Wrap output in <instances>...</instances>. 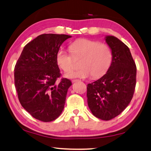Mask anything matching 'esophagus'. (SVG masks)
Here are the masks:
<instances>
[{"label": "esophagus", "mask_w": 151, "mask_h": 151, "mask_svg": "<svg viewBox=\"0 0 151 151\" xmlns=\"http://www.w3.org/2000/svg\"><path fill=\"white\" fill-rule=\"evenodd\" d=\"M78 80H77V79H74V80L72 81V83H75V82H77Z\"/></svg>", "instance_id": "34e87169"}]
</instances>
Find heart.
<instances>
[{
	"label": "heart",
	"mask_w": 151,
	"mask_h": 151,
	"mask_svg": "<svg viewBox=\"0 0 151 151\" xmlns=\"http://www.w3.org/2000/svg\"><path fill=\"white\" fill-rule=\"evenodd\" d=\"M74 58L82 57L79 63L80 68L70 70L65 76L69 78H86L103 76L109 69L112 60V53L108 45L98 41L81 39L69 46ZM57 63L64 71L69 70L73 65V58L67 51L60 48L57 53Z\"/></svg>",
	"instance_id": "b5f03b06"
}]
</instances>
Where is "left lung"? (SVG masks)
Returning <instances> with one entry per match:
<instances>
[{
    "label": "left lung",
    "mask_w": 151,
    "mask_h": 151,
    "mask_svg": "<svg viewBox=\"0 0 151 151\" xmlns=\"http://www.w3.org/2000/svg\"><path fill=\"white\" fill-rule=\"evenodd\" d=\"M105 40L111 49L112 62L105 75L87 85V102L94 116L109 121L129 105L136 86L137 66L129 47L114 36Z\"/></svg>",
    "instance_id": "obj_1"
}]
</instances>
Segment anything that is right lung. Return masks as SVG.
Instances as JSON below:
<instances>
[{"label": "right lung", "mask_w": 151, "mask_h": 151, "mask_svg": "<svg viewBox=\"0 0 151 151\" xmlns=\"http://www.w3.org/2000/svg\"><path fill=\"white\" fill-rule=\"evenodd\" d=\"M71 36L43 34L25 45L14 67V85L22 106L36 119L50 122L65 106L72 83L60 76L57 53Z\"/></svg>", "instance_id": "add662e5"}]
</instances>
